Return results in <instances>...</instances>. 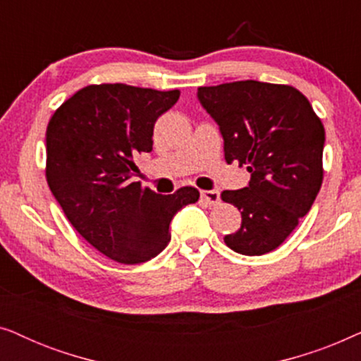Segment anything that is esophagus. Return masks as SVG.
I'll list each match as a JSON object with an SVG mask.
<instances>
[{"instance_id": "34e87169", "label": "esophagus", "mask_w": 361, "mask_h": 361, "mask_svg": "<svg viewBox=\"0 0 361 361\" xmlns=\"http://www.w3.org/2000/svg\"><path fill=\"white\" fill-rule=\"evenodd\" d=\"M202 199H204L209 205H216L220 202V192L219 190H202Z\"/></svg>"}]
</instances>
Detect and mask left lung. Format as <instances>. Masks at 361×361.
I'll return each instance as SVG.
<instances>
[{"instance_id":"obj_1","label":"left lung","mask_w":361,"mask_h":361,"mask_svg":"<svg viewBox=\"0 0 361 361\" xmlns=\"http://www.w3.org/2000/svg\"><path fill=\"white\" fill-rule=\"evenodd\" d=\"M197 98L220 128L226 162L238 161L251 174L245 189L221 192L241 212V226L225 243L240 255L269 253L293 233L322 185V121L289 85L241 80L200 87Z\"/></svg>"}]
</instances>
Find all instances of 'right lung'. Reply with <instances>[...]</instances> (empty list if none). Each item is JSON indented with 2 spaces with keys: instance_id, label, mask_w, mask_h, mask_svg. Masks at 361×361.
<instances>
[{
  "instance_id": "1",
  "label": "right lung",
  "mask_w": 361,
  "mask_h": 361,
  "mask_svg": "<svg viewBox=\"0 0 361 361\" xmlns=\"http://www.w3.org/2000/svg\"><path fill=\"white\" fill-rule=\"evenodd\" d=\"M179 90L125 83L88 85L63 102L46 131L49 189L88 243L123 264L149 261L171 240V221L199 190L156 194L131 182L135 157L152 151V130Z\"/></svg>"
}]
</instances>
